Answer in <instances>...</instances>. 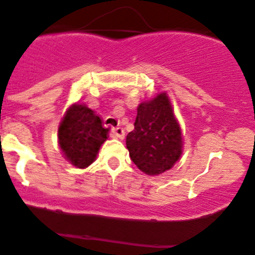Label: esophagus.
<instances>
[{"instance_id":"obj_1","label":"esophagus","mask_w":255,"mask_h":255,"mask_svg":"<svg viewBox=\"0 0 255 255\" xmlns=\"http://www.w3.org/2000/svg\"><path fill=\"white\" fill-rule=\"evenodd\" d=\"M112 135L116 137V138H120L122 139L125 137V129L122 127H116V128H112Z\"/></svg>"}]
</instances>
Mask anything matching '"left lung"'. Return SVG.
<instances>
[{
	"label": "left lung",
	"instance_id": "obj_1",
	"mask_svg": "<svg viewBox=\"0 0 255 255\" xmlns=\"http://www.w3.org/2000/svg\"><path fill=\"white\" fill-rule=\"evenodd\" d=\"M126 144L133 163L149 176L170 170L180 158L181 129L165 93L139 104Z\"/></svg>",
	"mask_w": 255,
	"mask_h": 255
}]
</instances>
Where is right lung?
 Returning a JSON list of instances; mask_svg holds the SVG:
<instances>
[{"instance_id":"1","label":"right lung","mask_w":255,"mask_h":255,"mask_svg":"<svg viewBox=\"0 0 255 255\" xmlns=\"http://www.w3.org/2000/svg\"><path fill=\"white\" fill-rule=\"evenodd\" d=\"M109 129L101 117L85 104H74L66 112L59 127V144L74 166L88 167L108 138Z\"/></svg>"}]
</instances>
